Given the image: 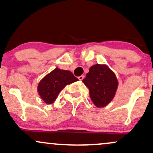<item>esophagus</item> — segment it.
Wrapping results in <instances>:
<instances>
[{"instance_id":"1","label":"esophagus","mask_w":153,"mask_h":153,"mask_svg":"<svg viewBox=\"0 0 153 153\" xmlns=\"http://www.w3.org/2000/svg\"><path fill=\"white\" fill-rule=\"evenodd\" d=\"M83 78H84L83 75H81V76H79V77H78L79 80H83Z\"/></svg>"}]
</instances>
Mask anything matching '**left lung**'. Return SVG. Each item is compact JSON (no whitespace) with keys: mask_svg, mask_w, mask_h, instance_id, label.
<instances>
[{"mask_svg":"<svg viewBox=\"0 0 153 153\" xmlns=\"http://www.w3.org/2000/svg\"><path fill=\"white\" fill-rule=\"evenodd\" d=\"M82 82L88 88L93 103L99 108L106 106L113 100L118 88L116 75L106 65L91 66Z\"/></svg>","mask_w":153,"mask_h":153,"instance_id":"1","label":"left lung"}]
</instances>
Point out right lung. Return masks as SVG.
<instances>
[{"label": "right lung", "instance_id": "1", "mask_svg": "<svg viewBox=\"0 0 153 153\" xmlns=\"http://www.w3.org/2000/svg\"><path fill=\"white\" fill-rule=\"evenodd\" d=\"M78 80L71 71L56 68L40 80L37 91L45 103L52 104L67 85Z\"/></svg>", "mask_w": 153, "mask_h": 153}]
</instances>
